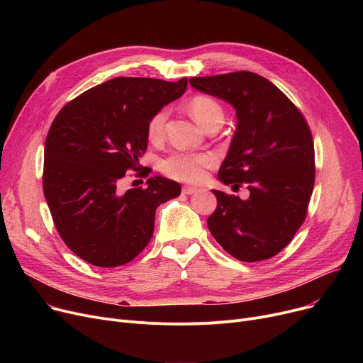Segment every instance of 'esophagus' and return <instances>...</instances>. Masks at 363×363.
<instances>
[{
  "label": "esophagus",
  "mask_w": 363,
  "mask_h": 363,
  "mask_svg": "<svg viewBox=\"0 0 363 363\" xmlns=\"http://www.w3.org/2000/svg\"><path fill=\"white\" fill-rule=\"evenodd\" d=\"M199 191V188H196V186H188V185H185L184 188H182V193L184 194H194V193H197Z\"/></svg>",
  "instance_id": "34e87169"
}]
</instances>
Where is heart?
Instances as JSON below:
<instances>
[{
  "label": "heart",
  "instance_id": "b5f03b06",
  "mask_svg": "<svg viewBox=\"0 0 363 363\" xmlns=\"http://www.w3.org/2000/svg\"><path fill=\"white\" fill-rule=\"evenodd\" d=\"M188 110L193 119L206 130L223 123L225 113L222 106L207 95H196L188 103ZM169 116L167 108H160L148 121L147 133L151 141H160L164 137L166 121ZM216 164V157L212 152L203 155H186L175 152L162 162V170L170 178L185 182H200L206 177V169Z\"/></svg>",
  "mask_w": 363,
  "mask_h": 363
}]
</instances>
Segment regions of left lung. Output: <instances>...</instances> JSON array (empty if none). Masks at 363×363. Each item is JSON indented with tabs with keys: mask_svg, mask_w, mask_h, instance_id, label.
I'll return each mask as SVG.
<instances>
[{
	"mask_svg": "<svg viewBox=\"0 0 363 363\" xmlns=\"http://www.w3.org/2000/svg\"><path fill=\"white\" fill-rule=\"evenodd\" d=\"M193 88L231 104L237 128L218 179L249 199L218 189L207 226L222 249L241 262L269 259L290 244L308 213L315 184L311 129L271 81L252 72L189 79Z\"/></svg>",
	"mask_w": 363,
	"mask_h": 363,
	"instance_id": "left-lung-1",
	"label": "left lung"
}]
</instances>
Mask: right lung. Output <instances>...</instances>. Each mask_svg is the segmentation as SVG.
Here are the masks:
<instances>
[{
  "mask_svg": "<svg viewBox=\"0 0 363 363\" xmlns=\"http://www.w3.org/2000/svg\"><path fill=\"white\" fill-rule=\"evenodd\" d=\"M188 79L114 78L67 103L44 148V196L69 249L100 268L135 259L155 231L156 208L181 194L175 181L152 177L119 191L147 150L150 118L185 92Z\"/></svg>",
  "mask_w": 363,
  "mask_h": 363,
  "instance_id": "add662e5",
  "label": "right lung"
}]
</instances>
